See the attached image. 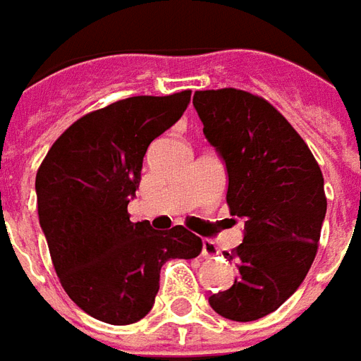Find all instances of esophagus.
<instances>
[{"label":"esophagus","mask_w":361,"mask_h":361,"mask_svg":"<svg viewBox=\"0 0 361 361\" xmlns=\"http://www.w3.org/2000/svg\"><path fill=\"white\" fill-rule=\"evenodd\" d=\"M217 252H219V250H217L216 243L209 241V239H204V241H202V257L212 258L216 257Z\"/></svg>","instance_id":"obj_1"}]
</instances>
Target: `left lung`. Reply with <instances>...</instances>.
I'll list each match as a JSON object with an SVG mask.
<instances>
[{
    "instance_id": "1",
    "label": "left lung",
    "mask_w": 361,
    "mask_h": 361,
    "mask_svg": "<svg viewBox=\"0 0 361 361\" xmlns=\"http://www.w3.org/2000/svg\"><path fill=\"white\" fill-rule=\"evenodd\" d=\"M192 103L226 161L229 214L245 219L243 243L231 250L239 274L209 305L231 321H257L298 290L315 260L326 214L323 173L267 99L226 87L196 91Z\"/></svg>"
}]
</instances>
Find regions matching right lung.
Masks as SVG:
<instances>
[{
  "label": "right lung",
  "mask_w": 361,
  "mask_h": 361,
  "mask_svg": "<svg viewBox=\"0 0 361 361\" xmlns=\"http://www.w3.org/2000/svg\"><path fill=\"white\" fill-rule=\"evenodd\" d=\"M190 93L140 94L89 112L54 142L37 171L38 219L56 274L71 301L103 323L144 319L161 267L202 252V239L186 227L155 231L128 214L147 147L183 116Z\"/></svg>",
  "instance_id": "1"
}]
</instances>
